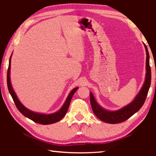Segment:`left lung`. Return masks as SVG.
Here are the masks:
<instances>
[{
	"mask_svg": "<svg viewBox=\"0 0 156 156\" xmlns=\"http://www.w3.org/2000/svg\"><path fill=\"white\" fill-rule=\"evenodd\" d=\"M144 46L147 52L146 78H145L144 85L141 89L140 91L131 104L123 107L122 109L115 111V112H109V111L104 109L97 103L93 94L90 92V102L93 112L94 114L96 115V117L103 122L109 124H117L125 122V120L133 115L134 113H136L140 109L142 105H144L151 81V71L149 65V54L146 44H144Z\"/></svg>",
	"mask_w": 156,
	"mask_h": 156,
	"instance_id": "left-lung-1",
	"label": "left lung"
}]
</instances>
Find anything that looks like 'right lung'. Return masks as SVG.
Listing matches in <instances>:
<instances>
[{"label":"right lung","instance_id":"right-lung-1","mask_svg":"<svg viewBox=\"0 0 156 156\" xmlns=\"http://www.w3.org/2000/svg\"><path fill=\"white\" fill-rule=\"evenodd\" d=\"M10 62H11V57L9 58V67L8 69H7V87H8L9 91L10 94L14 100V103L16 106L17 109L19 110V112L22 113L23 115H24L26 117L30 118L31 120H33L34 122L41 124V125H49V124H53L56 122H58L65 115L66 113H67L68 108L69 107V104L72 100L73 94L76 92V91L78 89V87L74 88L73 90L71 91V93L69 95L67 100H66L65 102L63 105L61 109H60L58 112L56 113H52V114L49 115H44V114H41V113H34L31 111H30L27 109V108L25 107L23 105L20 103L19 100L18 99L16 95L14 93V90H13L11 83H10Z\"/></svg>","mask_w":156,"mask_h":156}]
</instances>
